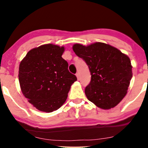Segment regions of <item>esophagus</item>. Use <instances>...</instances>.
Here are the masks:
<instances>
[{
    "mask_svg": "<svg viewBox=\"0 0 148 148\" xmlns=\"http://www.w3.org/2000/svg\"><path fill=\"white\" fill-rule=\"evenodd\" d=\"M76 76H77V79L79 80L80 79V75H79V73H77Z\"/></svg>",
    "mask_w": 148,
    "mask_h": 148,
    "instance_id": "1",
    "label": "esophagus"
}]
</instances>
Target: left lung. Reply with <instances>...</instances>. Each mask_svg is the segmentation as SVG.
Wrapping results in <instances>:
<instances>
[{
	"instance_id": "obj_1",
	"label": "left lung",
	"mask_w": 148,
	"mask_h": 148,
	"mask_svg": "<svg viewBox=\"0 0 148 148\" xmlns=\"http://www.w3.org/2000/svg\"><path fill=\"white\" fill-rule=\"evenodd\" d=\"M73 50L90 69L91 81L85 89L88 100L102 109L116 106L127 94L133 76L129 58L102 42L88 46L76 44Z\"/></svg>"
}]
</instances>
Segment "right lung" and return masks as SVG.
<instances>
[{
    "label": "right lung",
    "instance_id": "add662e5",
    "mask_svg": "<svg viewBox=\"0 0 148 148\" xmlns=\"http://www.w3.org/2000/svg\"><path fill=\"white\" fill-rule=\"evenodd\" d=\"M64 50L62 46L44 44L29 50L19 64L21 92L40 111L51 112L59 108L77 80L62 58Z\"/></svg>",
    "mask_w": 148,
    "mask_h": 148
}]
</instances>
